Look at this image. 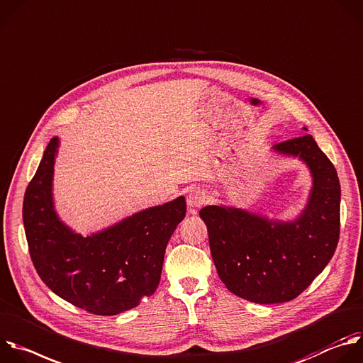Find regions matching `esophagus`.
Listing matches in <instances>:
<instances>
[{
    "label": "esophagus",
    "instance_id": "34e87169",
    "mask_svg": "<svg viewBox=\"0 0 363 363\" xmlns=\"http://www.w3.org/2000/svg\"><path fill=\"white\" fill-rule=\"evenodd\" d=\"M206 201H207V196L201 189H193L187 194V204L191 211H196V208L201 207Z\"/></svg>",
    "mask_w": 363,
    "mask_h": 363
}]
</instances>
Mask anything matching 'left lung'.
Masks as SVG:
<instances>
[{
	"mask_svg": "<svg viewBox=\"0 0 363 363\" xmlns=\"http://www.w3.org/2000/svg\"><path fill=\"white\" fill-rule=\"evenodd\" d=\"M274 150L299 156L313 176L308 207L295 223L225 206L200 210L217 274L232 294L262 305L298 298L332 259L340 230L337 173L313 137L280 141Z\"/></svg>",
	"mask_w": 363,
	"mask_h": 363,
	"instance_id": "left-lung-1",
	"label": "left lung"
}]
</instances>
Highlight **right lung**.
Returning <instances> with one entry per match:
<instances>
[{"label": "right lung", "instance_id": "add662e5", "mask_svg": "<svg viewBox=\"0 0 363 363\" xmlns=\"http://www.w3.org/2000/svg\"><path fill=\"white\" fill-rule=\"evenodd\" d=\"M52 138L23 204L28 250L41 280L80 309L113 316L140 305L159 286L166 246L186 216V200L143 210L89 238L72 233L52 208Z\"/></svg>", "mask_w": 363, "mask_h": 363}]
</instances>
